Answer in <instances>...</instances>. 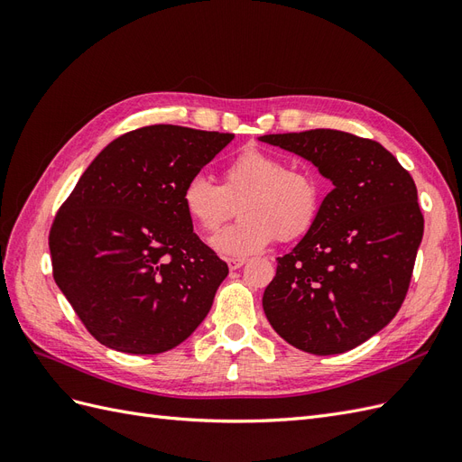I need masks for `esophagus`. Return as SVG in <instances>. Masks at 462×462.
Instances as JSON below:
<instances>
[{
  "mask_svg": "<svg viewBox=\"0 0 462 462\" xmlns=\"http://www.w3.org/2000/svg\"><path fill=\"white\" fill-rule=\"evenodd\" d=\"M245 263H246L245 258H229V260H227V265H229L231 270H239V268H243Z\"/></svg>",
  "mask_w": 462,
  "mask_h": 462,
  "instance_id": "esophagus-1",
  "label": "esophagus"
}]
</instances>
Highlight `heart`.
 I'll return each instance as SVG.
<instances>
[{"mask_svg": "<svg viewBox=\"0 0 462 462\" xmlns=\"http://www.w3.org/2000/svg\"><path fill=\"white\" fill-rule=\"evenodd\" d=\"M241 202V221L214 239L221 254L248 256L277 236L292 243L309 233L324 204L319 177L306 167H289L273 152L245 148L226 165L221 185L204 175L190 177L180 190V204L192 226L216 235Z\"/></svg>", "mask_w": 462, "mask_h": 462, "instance_id": "b5f03b06", "label": "heart"}]
</instances>
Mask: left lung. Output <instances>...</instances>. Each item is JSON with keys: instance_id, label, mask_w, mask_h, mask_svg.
I'll list each match as a JSON object with an SVG mask.
<instances>
[{"instance_id": "left-lung-1", "label": "left lung", "mask_w": 462, "mask_h": 462, "mask_svg": "<svg viewBox=\"0 0 462 462\" xmlns=\"http://www.w3.org/2000/svg\"><path fill=\"white\" fill-rule=\"evenodd\" d=\"M310 160L335 189L316 226L263 291V312L292 346L339 355L383 329L407 297L424 216L411 173L380 143L333 129L265 134Z\"/></svg>"}]
</instances>
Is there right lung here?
Here are the masks:
<instances>
[{
    "mask_svg": "<svg viewBox=\"0 0 462 462\" xmlns=\"http://www.w3.org/2000/svg\"><path fill=\"white\" fill-rule=\"evenodd\" d=\"M235 138L148 125L82 173L50 229L51 272L96 341L131 355L183 343L227 277L180 204L185 183Z\"/></svg>",
    "mask_w": 462,
    "mask_h": 462,
    "instance_id": "right-lung-1",
    "label": "right lung"
}]
</instances>
